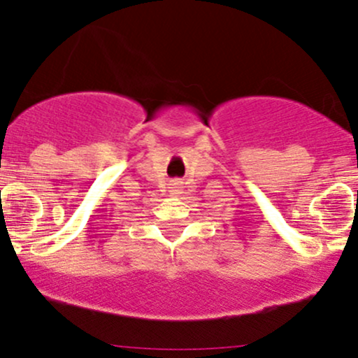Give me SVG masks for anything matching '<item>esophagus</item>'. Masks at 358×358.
<instances>
[{
	"label": "esophagus",
	"mask_w": 358,
	"mask_h": 358,
	"mask_svg": "<svg viewBox=\"0 0 358 358\" xmlns=\"http://www.w3.org/2000/svg\"><path fill=\"white\" fill-rule=\"evenodd\" d=\"M182 190H183V185H182V182H178V180H175V182L170 185V192L175 193V195L182 193Z\"/></svg>",
	"instance_id": "esophagus-1"
}]
</instances>
